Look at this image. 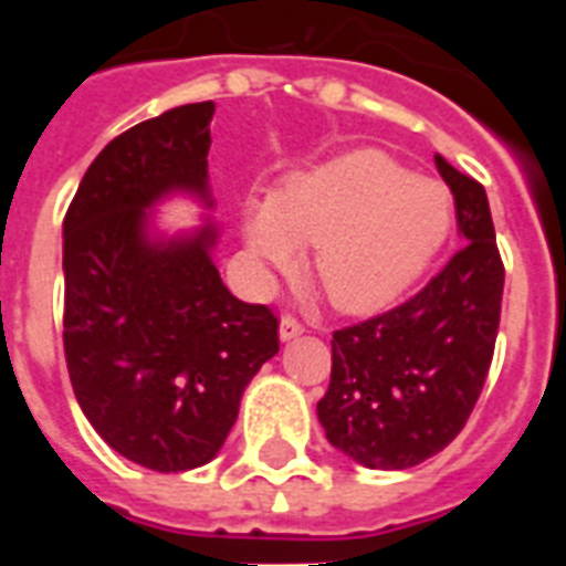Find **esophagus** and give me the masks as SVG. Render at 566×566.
I'll return each mask as SVG.
<instances>
[{
  "instance_id": "1",
  "label": "esophagus",
  "mask_w": 566,
  "mask_h": 566,
  "mask_svg": "<svg viewBox=\"0 0 566 566\" xmlns=\"http://www.w3.org/2000/svg\"><path fill=\"white\" fill-rule=\"evenodd\" d=\"M303 332H306V326H303L294 314H283V319H280V339L300 337Z\"/></svg>"
}]
</instances>
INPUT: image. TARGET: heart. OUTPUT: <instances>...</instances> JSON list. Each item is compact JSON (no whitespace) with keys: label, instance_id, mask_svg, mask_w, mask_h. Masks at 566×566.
I'll return each instance as SVG.
<instances>
[{"label":"heart","instance_id":"obj_1","mask_svg":"<svg viewBox=\"0 0 566 566\" xmlns=\"http://www.w3.org/2000/svg\"><path fill=\"white\" fill-rule=\"evenodd\" d=\"M448 229V195L374 149L297 175L243 218L263 286L274 272H292L297 247H314V280L352 314L394 303L431 263Z\"/></svg>","mask_w":566,"mask_h":566}]
</instances>
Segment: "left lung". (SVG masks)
<instances>
[{"label": "left lung", "instance_id": "8db88e82", "mask_svg": "<svg viewBox=\"0 0 566 566\" xmlns=\"http://www.w3.org/2000/svg\"><path fill=\"white\" fill-rule=\"evenodd\" d=\"M462 249L413 297L337 328L317 417L334 448L374 470L431 459L473 413L502 317L504 263L484 187L437 155Z\"/></svg>", "mask_w": 566, "mask_h": 566}]
</instances>
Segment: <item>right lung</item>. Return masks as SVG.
Instances as JSON below:
<instances>
[{
    "label": "right lung",
    "instance_id": "1",
    "mask_svg": "<svg viewBox=\"0 0 566 566\" xmlns=\"http://www.w3.org/2000/svg\"><path fill=\"white\" fill-rule=\"evenodd\" d=\"M214 104L135 124L90 164L64 214V357L98 437L161 473L207 464L240 397L280 348L277 314L232 297L209 258L214 229L149 243L144 209L207 192Z\"/></svg>",
    "mask_w": 566,
    "mask_h": 566
}]
</instances>
